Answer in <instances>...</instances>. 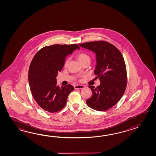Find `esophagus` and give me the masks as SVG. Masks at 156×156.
<instances>
[{
    "label": "esophagus",
    "mask_w": 156,
    "mask_h": 156,
    "mask_svg": "<svg viewBox=\"0 0 156 156\" xmlns=\"http://www.w3.org/2000/svg\"><path fill=\"white\" fill-rule=\"evenodd\" d=\"M75 89H82L84 88V86L83 85H77L74 86Z\"/></svg>",
    "instance_id": "obj_1"
}]
</instances>
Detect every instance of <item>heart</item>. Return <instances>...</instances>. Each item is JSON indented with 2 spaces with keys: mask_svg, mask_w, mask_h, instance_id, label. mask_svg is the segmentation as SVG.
<instances>
[{
  "mask_svg": "<svg viewBox=\"0 0 156 156\" xmlns=\"http://www.w3.org/2000/svg\"><path fill=\"white\" fill-rule=\"evenodd\" d=\"M77 58H78V60H79V61L81 63H83V62L85 61V60L90 59V57L86 53L81 52V53H80L78 54ZM69 58H67L65 62V66H67V65L69 63Z\"/></svg>",
  "mask_w": 156,
  "mask_h": 156,
  "instance_id": "b5f03b06",
  "label": "heart"
}]
</instances>
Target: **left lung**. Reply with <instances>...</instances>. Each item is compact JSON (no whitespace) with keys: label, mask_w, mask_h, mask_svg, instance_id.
Wrapping results in <instances>:
<instances>
[{"label":"left lung","mask_w":156,"mask_h":156,"mask_svg":"<svg viewBox=\"0 0 156 156\" xmlns=\"http://www.w3.org/2000/svg\"><path fill=\"white\" fill-rule=\"evenodd\" d=\"M79 46L96 53L94 73L101 82L96 87L89 86L92 96L86 104L98 111L109 109L119 101L126 89V66L123 55L116 47L104 41L80 43Z\"/></svg>","instance_id":"1"}]
</instances>
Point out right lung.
Returning <instances> with one entry per match:
<instances>
[{
    "label": "right lung",
    "instance_id": "right-lung-1",
    "mask_svg": "<svg viewBox=\"0 0 156 156\" xmlns=\"http://www.w3.org/2000/svg\"><path fill=\"white\" fill-rule=\"evenodd\" d=\"M80 49L76 44H53L39 50L32 60L28 71L30 90L34 99L43 110L56 113L66 105L71 85L60 87L56 77L63 68L67 55Z\"/></svg>",
    "mask_w": 156,
    "mask_h": 156
}]
</instances>
